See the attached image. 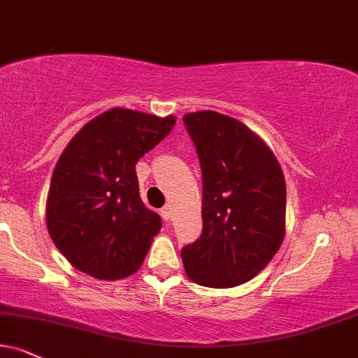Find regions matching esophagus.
<instances>
[{
  "label": "esophagus",
  "instance_id": "1",
  "mask_svg": "<svg viewBox=\"0 0 358 358\" xmlns=\"http://www.w3.org/2000/svg\"><path fill=\"white\" fill-rule=\"evenodd\" d=\"M161 215H162V219L164 220H169L171 217H172V207L167 204V206H164L161 209Z\"/></svg>",
  "mask_w": 358,
  "mask_h": 358
}]
</instances>
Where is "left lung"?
<instances>
[{"instance_id":"obj_1","label":"left lung","mask_w":358,"mask_h":358,"mask_svg":"<svg viewBox=\"0 0 358 358\" xmlns=\"http://www.w3.org/2000/svg\"><path fill=\"white\" fill-rule=\"evenodd\" d=\"M182 121L202 171V234L180 250L184 268L196 284L241 285L284 241V174L266 143L237 119L199 111Z\"/></svg>"}]
</instances>
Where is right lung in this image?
<instances>
[{
	"instance_id": "right-lung-1",
	"label": "right lung",
	"mask_w": 358,
	"mask_h": 358,
	"mask_svg": "<svg viewBox=\"0 0 358 358\" xmlns=\"http://www.w3.org/2000/svg\"><path fill=\"white\" fill-rule=\"evenodd\" d=\"M174 122V116L116 108L66 145L51 178L46 226L78 271L117 280L141 267L162 222L141 201L136 164Z\"/></svg>"
}]
</instances>
